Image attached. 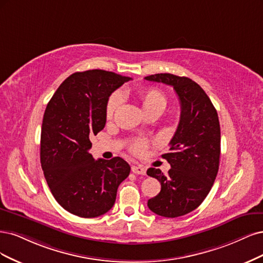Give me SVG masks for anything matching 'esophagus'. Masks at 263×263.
<instances>
[{"mask_svg":"<svg viewBox=\"0 0 263 263\" xmlns=\"http://www.w3.org/2000/svg\"><path fill=\"white\" fill-rule=\"evenodd\" d=\"M132 172L137 175H145L146 169L142 166H132Z\"/></svg>","mask_w":263,"mask_h":263,"instance_id":"34e87169","label":"esophagus"}]
</instances>
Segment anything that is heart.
<instances>
[{
  "instance_id": "obj_1",
  "label": "heart",
  "mask_w": 263,
  "mask_h": 263,
  "mask_svg": "<svg viewBox=\"0 0 263 263\" xmlns=\"http://www.w3.org/2000/svg\"><path fill=\"white\" fill-rule=\"evenodd\" d=\"M141 103L144 111H149L153 109H164L166 106V97L162 90L158 88H146L140 92ZM121 104V96L119 92H114L109 97L106 106V116L107 118H112L116 111ZM147 148V142L145 140H137L131 145V149L135 154H143Z\"/></svg>"
}]
</instances>
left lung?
I'll return each instance as SVG.
<instances>
[{"label": "left lung", "instance_id": "1", "mask_svg": "<svg viewBox=\"0 0 263 263\" xmlns=\"http://www.w3.org/2000/svg\"><path fill=\"white\" fill-rule=\"evenodd\" d=\"M146 81L173 86L180 101V120L162 157L171 164L168 175L148 168L160 182V192L147 201L148 209L164 217H178L196 210L209 194L218 172L221 128L211 99L199 84L184 76L154 74Z\"/></svg>", "mask_w": 263, "mask_h": 263}]
</instances>
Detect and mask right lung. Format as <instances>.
<instances>
[{"instance_id":"add662e5","label":"right lung","mask_w":263,"mask_h":263,"mask_svg":"<svg viewBox=\"0 0 263 263\" xmlns=\"http://www.w3.org/2000/svg\"><path fill=\"white\" fill-rule=\"evenodd\" d=\"M130 80L104 70L76 72L47 105L40 163L52 196L74 215L90 218L107 213L130 174V165L121 157L95 160L88 153L90 138L105 128L109 96Z\"/></svg>"}]
</instances>
